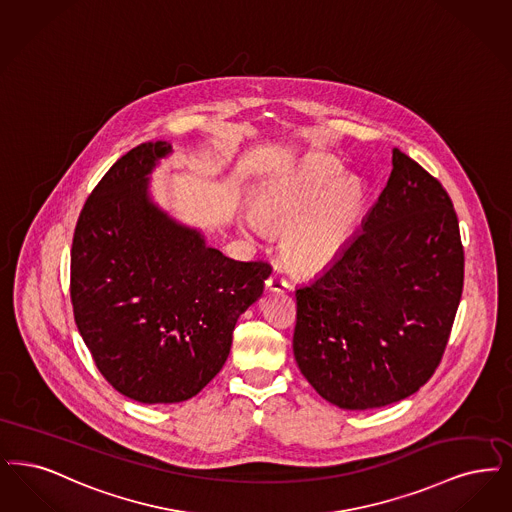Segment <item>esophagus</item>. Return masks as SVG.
<instances>
[{
	"label": "esophagus",
	"mask_w": 512,
	"mask_h": 512,
	"mask_svg": "<svg viewBox=\"0 0 512 512\" xmlns=\"http://www.w3.org/2000/svg\"><path fill=\"white\" fill-rule=\"evenodd\" d=\"M266 289L271 290V292H283V290L289 289V283H287L281 275L271 273V275L267 277Z\"/></svg>",
	"instance_id": "1"
}]
</instances>
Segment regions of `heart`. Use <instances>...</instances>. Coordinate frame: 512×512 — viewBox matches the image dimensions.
Returning <instances> with one entry per match:
<instances>
[{"mask_svg": "<svg viewBox=\"0 0 512 512\" xmlns=\"http://www.w3.org/2000/svg\"><path fill=\"white\" fill-rule=\"evenodd\" d=\"M365 210V193L354 178L323 156H310L271 179L252 199L250 216L262 231L282 233L285 264L302 275L331 266L350 245Z\"/></svg>", "mask_w": 512, "mask_h": 512, "instance_id": "heart-1", "label": "heart"}]
</instances>
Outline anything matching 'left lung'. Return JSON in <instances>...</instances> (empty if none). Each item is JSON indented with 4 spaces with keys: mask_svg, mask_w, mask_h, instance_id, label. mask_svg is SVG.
Masks as SVG:
<instances>
[{
    "mask_svg": "<svg viewBox=\"0 0 512 512\" xmlns=\"http://www.w3.org/2000/svg\"><path fill=\"white\" fill-rule=\"evenodd\" d=\"M361 231L296 289L294 359L342 409L415 394L444 356L465 279L459 220L442 183L392 151V174Z\"/></svg>",
    "mask_w": 512,
    "mask_h": 512,
    "instance_id": "left-lung-1",
    "label": "left lung"
}]
</instances>
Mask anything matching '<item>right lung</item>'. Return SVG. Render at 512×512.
<instances>
[{"label": "right lung", "instance_id": "1", "mask_svg": "<svg viewBox=\"0 0 512 512\" xmlns=\"http://www.w3.org/2000/svg\"><path fill=\"white\" fill-rule=\"evenodd\" d=\"M170 153L168 141H149L118 158L86 200L70 250L76 327L99 373L141 403L197 396L271 273L267 262L223 256L156 206L149 174Z\"/></svg>", "mask_w": 512, "mask_h": 512}]
</instances>
